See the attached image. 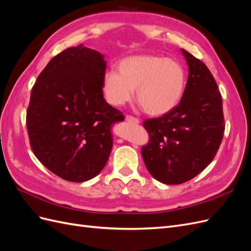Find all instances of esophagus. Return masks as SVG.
<instances>
[{
	"label": "esophagus",
	"instance_id": "esophagus-1",
	"mask_svg": "<svg viewBox=\"0 0 251 251\" xmlns=\"http://www.w3.org/2000/svg\"><path fill=\"white\" fill-rule=\"evenodd\" d=\"M126 120L127 121V123H130V124H134V125L139 124V120L136 118V117H134V116H131V115H126Z\"/></svg>",
	"mask_w": 251,
	"mask_h": 251
}]
</instances>
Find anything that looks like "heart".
<instances>
[{
    "instance_id": "heart-1",
    "label": "heart",
    "mask_w": 251,
    "mask_h": 251,
    "mask_svg": "<svg viewBox=\"0 0 251 251\" xmlns=\"http://www.w3.org/2000/svg\"><path fill=\"white\" fill-rule=\"evenodd\" d=\"M119 74L109 71L103 76V91L110 103L124 105L136 89L137 101L150 115L160 116L179 103L185 88V72L171 58L140 55L125 58Z\"/></svg>"
}]
</instances>
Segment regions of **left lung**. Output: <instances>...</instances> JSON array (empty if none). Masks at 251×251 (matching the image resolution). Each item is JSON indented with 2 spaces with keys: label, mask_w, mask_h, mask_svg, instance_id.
Returning <instances> with one entry per match:
<instances>
[{
  "label": "left lung",
  "mask_w": 251,
  "mask_h": 251,
  "mask_svg": "<svg viewBox=\"0 0 251 251\" xmlns=\"http://www.w3.org/2000/svg\"><path fill=\"white\" fill-rule=\"evenodd\" d=\"M188 78L180 102L161 117L146 119L150 135L141 155L148 171L164 184L193 179L214 160L225 125L222 96L209 69L182 49Z\"/></svg>",
  "instance_id": "obj_1"
}]
</instances>
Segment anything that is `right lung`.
Segmentation results:
<instances>
[{
    "instance_id": "obj_1",
    "label": "right lung",
    "mask_w": 251,
    "mask_h": 251,
    "mask_svg": "<svg viewBox=\"0 0 251 251\" xmlns=\"http://www.w3.org/2000/svg\"><path fill=\"white\" fill-rule=\"evenodd\" d=\"M107 62L79 45L58 53L37 77L26 125L33 154L64 180L94 178L107 163L112 125L125 116L103 98Z\"/></svg>"
}]
</instances>
